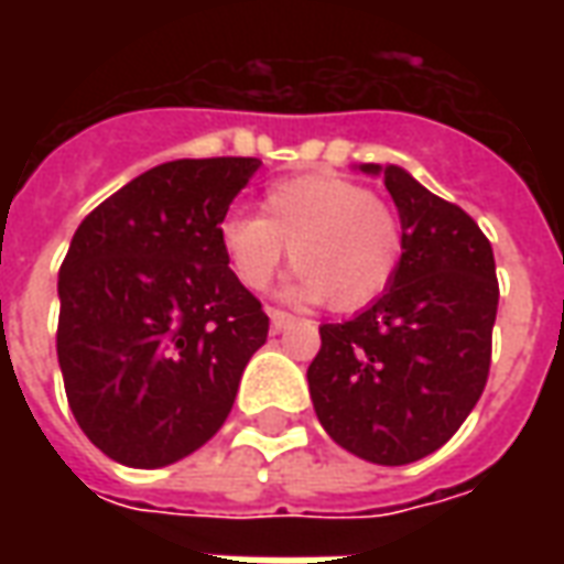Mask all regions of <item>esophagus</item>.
Listing matches in <instances>:
<instances>
[{
  "label": "esophagus",
  "instance_id": "obj_1",
  "mask_svg": "<svg viewBox=\"0 0 564 564\" xmlns=\"http://www.w3.org/2000/svg\"><path fill=\"white\" fill-rule=\"evenodd\" d=\"M269 319H271V332L290 329V326L295 323L293 314H286V311H278V307H269Z\"/></svg>",
  "mask_w": 564,
  "mask_h": 564
}]
</instances>
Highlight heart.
I'll use <instances>...</instances> for the list:
<instances>
[{
    "mask_svg": "<svg viewBox=\"0 0 564 564\" xmlns=\"http://www.w3.org/2000/svg\"><path fill=\"white\" fill-rule=\"evenodd\" d=\"M223 253L247 290L269 286L290 247L293 278L283 302L359 311L390 290L402 265L399 217L341 174H302L265 189L259 217L232 214L220 226Z\"/></svg>",
    "mask_w": 564,
    "mask_h": 564,
    "instance_id": "obj_1",
    "label": "heart"
}]
</instances>
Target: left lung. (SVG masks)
<instances>
[{"instance_id": "obj_1", "label": "left lung", "mask_w": 564, "mask_h": 564, "mask_svg": "<svg viewBox=\"0 0 564 564\" xmlns=\"http://www.w3.org/2000/svg\"><path fill=\"white\" fill-rule=\"evenodd\" d=\"M359 172L383 177L399 208L402 265L366 311L319 326L307 387L335 444L375 465H408L444 447L484 392L496 259L480 226L402 165Z\"/></svg>"}]
</instances>
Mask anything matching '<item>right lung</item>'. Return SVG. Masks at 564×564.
Instances as JSON below:
<instances>
[{"instance_id":"1","label":"right lung","mask_w":564,"mask_h":564,"mask_svg":"<svg viewBox=\"0 0 564 564\" xmlns=\"http://www.w3.org/2000/svg\"><path fill=\"white\" fill-rule=\"evenodd\" d=\"M262 165L174 160L84 217L59 269L68 408L108 459L162 468L220 432L269 317L229 269L220 226Z\"/></svg>"}]
</instances>
